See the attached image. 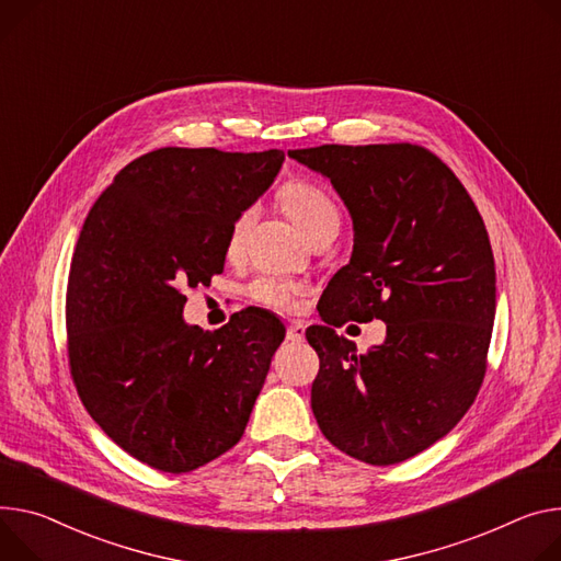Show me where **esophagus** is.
Wrapping results in <instances>:
<instances>
[{
  "label": "esophagus",
  "instance_id": "esophagus-1",
  "mask_svg": "<svg viewBox=\"0 0 561 561\" xmlns=\"http://www.w3.org/2000/svg\"><path fill=\"white\" fill-rule=\"evenodd\" d=\"M304 331H307V327H304V322L293 320V322H288V327H286V337H288L290 342H301V340H304Z\"/></svg>",
  "mask_w": 561,
  "mask_h": 561
}]
</instances>
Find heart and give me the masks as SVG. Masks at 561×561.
Here are the masks:
<instances>
[{
    "label": "heart",
    "instance_id": "heart-1",
    "mask_svg": "<svg viewBox=\"0 0 561 561\" xmlns=\"http://www.w3.org/2000/svg\"><path fill=\"white\" fill-rule=\"evenodd\" d=\"M282 203L286 206L288 215L295 219V224L304 230L309 239L340 228V210L331 194L311 181H288L282 187ZM254 208H241L228 230V252L237 254L243 245V239L248 234V228L252 224ZM248 297L257 304L271 309H290L295 288L288 282L275 279V277H260L248 286Z\"/></svg>",
    "mask_w": 561,
    "mask_h": 561
}]
</instances>
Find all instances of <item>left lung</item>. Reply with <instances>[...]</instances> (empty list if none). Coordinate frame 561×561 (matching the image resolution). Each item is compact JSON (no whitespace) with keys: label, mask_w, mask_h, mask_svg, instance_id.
I'll use <instances>...</instances> for the list:
<instances>
[{"label":"left lung","mask_w":561,"mask_h":561,"mask_svg":"<svg viewBox=\"0 0 561 561\" xmlns=\"http://www.w3.org/2000/svg\"><path fill=\"white\" fill-rule=\"evenodd\" d=\"M288 157L331 179L353 219V254L307 329L320 355L311 407L322 434L369 466H393L466 416L488 369L496 309L485 224L463 183L412 142L320 145ZM388 324L358 354L334 329Z\"/></svg>","instance_id":"obj_1"}]
</instances>
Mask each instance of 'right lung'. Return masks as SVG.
Returning <instances> with one entry per match:
<instances>
[{
    "label": "right lung",
    "mask_w": 561,
    "mask_h": 561,
    "mask_svg": "<svg viewBox=\"0 0 561 561\" xmlns=\"http://www.w3.org/2000/svg\"><path fill=\"white\" fill-rule=\"evenodd\" d=\"M284 151L161 147L125 165L80 230L67 282L78 396L116 445L183 474L239 443L284 324L243 309L217 331L183 322V288L224 271L228 230Z\"/></svg>",
    "instance_id": "obj_1"
}]
</instances>
